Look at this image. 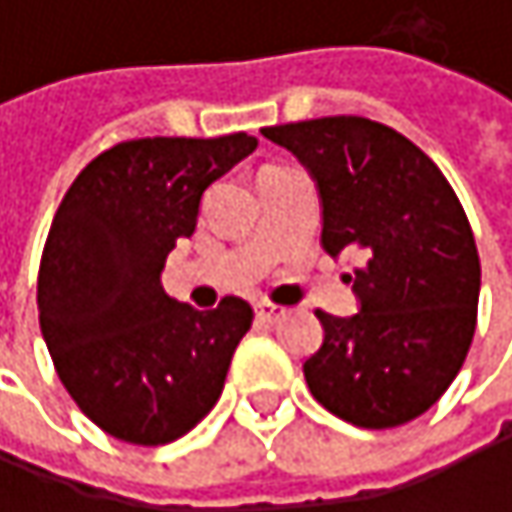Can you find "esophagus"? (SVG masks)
<instances>
[{"instance_id": "esophagus-1", "label": "esophagus", "mask_w": 512, "mask_h": 512, "mask_svg": "<svg viewBox=\"0 0 512 512\" xmlns=\"http://www.w3.org/2000/svg\"><path fill=\"white\" fill-rule=\"evenodd\" d=\"M255 314L260 323H281L287 317V308L281 305H272V302H257Z\"/></svg>"}]
</instances>
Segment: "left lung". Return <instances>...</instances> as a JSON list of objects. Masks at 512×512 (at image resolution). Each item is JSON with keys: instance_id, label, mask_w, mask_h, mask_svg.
Masks as SVG:
<instances>
[{"instance_id": "1", "label": "left lung", "mask_w": 512, "mask_h": 512, "mask_svg": "<svg viewBox=\"0 0 512 512\" xmlns=\"http://www.w3.org/2000/svg\"><path fill=\"white\" fill-rule=\"evenodd\" d=\"M317 180L323 249L358 255L361 311L323 323L305 382L332 415L388 430L424 415L454 382L477 326L480 257L439 165L397 130L332 115L263 127Z\"/></svg>"}]
</instances>
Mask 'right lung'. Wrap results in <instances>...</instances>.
<instances>
[{
    "mask_svg": "<svg viewBox=\"0 0 512 512\" xmlns=\"http://www.w3.org/2000/svg\"><path fill=\"white\" fill-rule=\"evenodd\" d=\"M257 148L255 136L130 139L94 156L52 216L38 311L55 373L109 436L168 445L219 400L255 311L171 299L159 272L192 237L204 189Z\"/></svg>",
    "mask_w": 512,
    "mask_h": 512,
    "instance_id": "add662e5",
    "label": "right lung"
}]
</instances>
